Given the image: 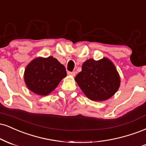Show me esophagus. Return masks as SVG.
Returning <instances> with one entry per match:
<instances>
[{
    "instance_id": "obj_1",
    "label": "esophagus",
    "mask_w": 146,
    "mask_h": 146,
    "mask_svg": "<svg viewBox=\"0 0 146 146\" xmlns=\"http://www.w3.org/2000/svg\"><path fill=\"white\" fill-rule=\"evenodd\" d=\"M68 74L69 75H71V76H75V74H76V72H68Z\"/></svg>"
}]
</instances>
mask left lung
I'll return each mask as SVG.
<instances>
[{"mask_svg": "<svg viewBox=\"0 0 146 146\" xmlns=\"http://www.w3.org/2000/svg\"><path fill=\"white\" fill-rule=\"evenodd\" d=\"M75 80L85 95L93 101L108 100L116 93L120 78L114 64L107 58L87 60Z\"/></svg>", "mask_w": 146, "mask_h": 146, "instance_id": "left-lung-1", "label": "left lung"}]
</instances>
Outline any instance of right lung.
<instances>
[{
	"instance_id": "obj_1",
	"label": "right lung",
	"mask_w": 146,
	"mask_h": 146,
	"mask_svg": "<svg viewBox=\"0 0 146 146\" xmlns=\"http://www.w3.org/2000/svg\"><path fill=\"white\" fill-rule=\"evenodd\" d=\"M66 76L64 66L55 58L37 57L26 68L25 81L29 90L33 93L47 96Z\"/></svg>"
}]
</instances>
